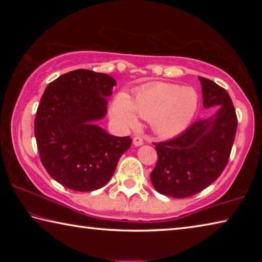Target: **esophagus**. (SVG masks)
<instances>
[{
    "mask_svg": "<svg viewBox=\"0 0 262 262\" xmlns=\"http://www.w3.org/2000/svg\"><path fill=\"white\" fill-rule=\"evenodd\" d=\"M133 143H134L135 147H139V145L143 144V139H142L141 136H134V139H133Z\"/></svg>",
    "mask_w": 262,
    "mask_h": 262,
    "instance_id": "34e87169",
    "label": "esophagus"
}]
</instances>
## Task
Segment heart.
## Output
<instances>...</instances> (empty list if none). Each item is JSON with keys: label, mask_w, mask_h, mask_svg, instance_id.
Instances as JSON below:
<instances>
[{"label": "heart", "mask_w": 262, "mask_h": 262, "mask_svg": "<svg viewBox=\"0 0 262 262\" xmlns=\"http://www.w3.org/2000/svg\"><path fill=\"white\" fill-rule=\"evenodd\" d=\"M198 105L199 95L193 88L156 82L140 88L133 101L123 92L115 96L111 115L118 125L126 128H134L140 115L150 121L156 134L174 136L189 126Z\"/></svg>", "instance_id": "heart-1"}]
</instances>
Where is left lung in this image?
<instances>
[{"instance_id": "obj_1", "label": "left lung", "mask_w": 262, "mask_h": 262, "mask_svg": "<svg viewBox=\"0 0 262 262\" xmlns=\"http://www.w3.org/2000/svg\"><path fill=\"white\" fill-rule=\"evenodd\" d=\"M203 106L216 107L209 118L193 122L174 139L154 143L158 161L150 173L158 193L183 199L201 192L224 171L236 136L238 119L228 91L199 76Z\"/></svg>"}]
</instances>
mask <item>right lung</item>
<instances>
[{
    "label": "right lung",
    "instance_id": "1",
    "mask_svg": "<svg viewBox=\"0 0 262 262\" xmlns=\"http://www.w3.org/2000/svg\"><path fill=\"white\" fill-rule=\"evenodd\" d=\"M117 85L107 74L77 69L48 84L39 103L34 135L43 167L53 179L77 192L108 183L130 136L110 135L95 125L107 112Z\"/></svg>",
    "mask_w": 262,
    "mask_h": 262
}]
</instances>
